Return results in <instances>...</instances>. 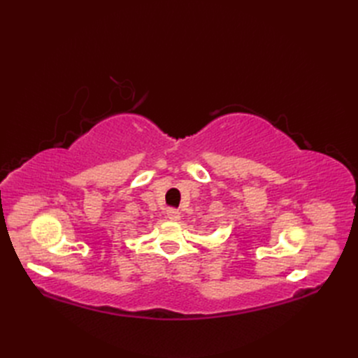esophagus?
Masks as SVG:
<instances>
[{"instance_id": "obj_1", "label": "esophagus", "mask_w": 358, "mask_h": 358, "mask_svg": "<svg viewBox=\"0 0 358 358\" xmlns=\"http://www.w3.org/2000/svg\"><path fill=\"white\" fill-rule=\"evenodd\" d=\"M167 218L172 221H178L180 218V214L176 210H167Z\"/></svg>"}]
</instances>
